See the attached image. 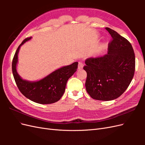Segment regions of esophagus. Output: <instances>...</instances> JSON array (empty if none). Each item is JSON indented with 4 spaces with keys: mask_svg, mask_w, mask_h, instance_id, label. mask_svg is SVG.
Here are the masks:
<instances>
[{
    "mask_svg": "<svg viewBox=\"0 0 145 145\" xmlns=\"http://www.w3.org/2000/svg\"><path fill=\"white\" fill-rule=\"evenodd\" d=\"M83 68V63L82 62H78V69H82Z\"/></svg>",
    "mask_w": 145,
    "mask_h": 145,
    "instance_id": "1",
    "label": "esophagus"
}]
</instances>
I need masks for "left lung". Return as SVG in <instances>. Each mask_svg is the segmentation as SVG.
Masks as SVG:
<instances>
[{"mask_svg": "<svg viewBox=\"0 0 145 145\" xmlns=\"http://www.w3.org/2000/svg\"><path fill=\"white\" fill-rule=\"evenodd\" d=\"M112 37L108 54L85 60L87 93L95 100L118 98L128 88L135 71V59L129 42L114 30L105 28Z\"/></svg>", "mask_w": 145, "mask_h": 145, "instance_id": "left-lung-1", "label": "left lung"}]
</instances>
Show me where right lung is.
Listing matches in <instances>:
<instances>
[{"label":"right lung","instance_id":"obj_1","mask_svg":"<svg viewBox=\"0 0 145 145\" xmlns=\"http://www.w3.org/2000/svg\"><path fill=\"white\" fill-rule=\"evenodd\" d=\"M31 38L25 39L16 51L12 62L13 76L19 89L27 99L40 104L55 103L63 95L68 80L77 71L78 62L61 67L39 80L23 79L17 71L18 54L20 46Z\"/></svg>","mask_w":145,"mask_h":145}]
</instances>
